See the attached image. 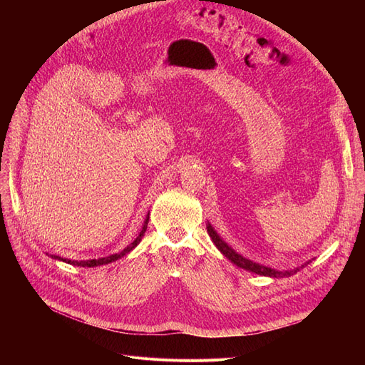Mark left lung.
<instances>
[{"mask_svg": "<svg viewBox=\"0 0 365 365\" xmlns=\"http://www.w3.org/2000/svg\"><path fill=\"white\" fill-rule=\"evenodd\" d=\"M207 233H208L210 237H212V240H213V244L216 245V248H217L220 252H222L228 260L233 262V263L236 264V267H239V268H242V269H247V271L254 272V274L264 275V277H275V279H279V277H289V275L295 274L297 271H300V268H304L307 263H311V262H306L304 264H302L300 268H295V269H291V271H279V269H274V268H269V267H264V264L252 262V260H250V259H245L244 256H240V254H237L233 248H231L230 245H227L225 242H224L222 239H220V236L216 233L215 228H213L212 225H210V224H207Z\"/></svg>", "mask_w": 365, "mask_h": 365, "instance_id": "8db88e82", "label": "left lung"}]
</instances>
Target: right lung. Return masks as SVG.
I'll return each instance as SVG.
<instances>
[{
    "instance_id": "right-lung-1",
    "label": "right lung",
    "mask_w": 365,
    "mask_h": 365,
    "mask_svg": "<svg viewBox=\"0 0 365 365\" xmlns=\"http://www.w3.org/2000/svg\"><path fill=\"white\" fill-rule=\"evenodd\" d=\"M148 222H149V215L146 216V219H145V224H143V228H141V231H140V235L137 236V239H135L134 242H132V244H129L123 251L115 252V254H113V256L102 257V259H91V260H81V262H77V260H70V259H62V257H59V256H51V257H53V259H58V260H62V262H65V263L76 264V267H82V268H94V267H101V264H108V263L115 262V260L121 259L123 256H126V254H129L132 250H134V248L140 244L141 237L145 236V233H146Z\"/></svg>"
}]
</instances>
